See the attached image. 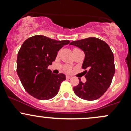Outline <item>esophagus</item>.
<instances>
[{
  "label": "esophagus",
  "mask_w": 131,
  "mask_h": 131,
  "mask_svg": "<svg viewBox=\"0 0 131 131\" xmlns=\"http://www.w3.org/2000/svg\"><path fill=\"white\" fill-rule=\"evenodd\" d=\"M71 78V77L69 76V75H67V76H66V78H67V79H70V78Z\"/></svg>",
  "instance_id": "34e87169"
}]
</instances>
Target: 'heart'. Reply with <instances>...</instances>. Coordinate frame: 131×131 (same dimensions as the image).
<instances>
[{"mask_svg": "<svg viewBox=\"0 0 131 131\" xmlns=\"http://www.w3.org/2000/svg\"><path fill=\"white\" fill-rule=\"evenodd\" d=\"M74 49H77V48H74ZM63 70L66 72H69V71H71V67L70 66L65 65L64 67H63Z\"/></svg>", "mask_w": 131, "mask_h": 131, "instance_id": "obj_1", "label": "heart"}]
</instances>
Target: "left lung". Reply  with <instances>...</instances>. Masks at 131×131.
Returning a JSON list of instances; mask_svg holds the SVG:
<instances>
[{
	"mask_svg": "<svg viewBox=\"0 0 131 131\" xmlns=\"http://www.w3.org/2000/svg\"><path fill=\"white\" fill-rule=\"evenodd\" d=\"M70 45L80 48L85 53L82 68L86 82L79 78V84L73 87L74 93L80 99L95 100L104 94L112 83L115 73L114 54L105 41L97 38L73 41Z\"/></svg>",
	"mask_w": 131,
	"mask_h": 131,
	"instance_id": "left-lung-1",
	"label": "left lung"
}]
</instances>
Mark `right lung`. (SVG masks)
I'll return each mask as SVG.
<instances>
[{"label": "right lung", "mask_w": 131, "mask_h": 131, "mask_svg": "<svg viewBox=\"0 0 131 131\" xmlns=\"http://www.w3.org/2000/svg\"><path fill=\"white\" fill-rule=\"evenodd\" d=\"M69 42L42 35L34 36L23 42L17 54V73L29 94L41 100H49L58 94L65 75L53 74L48 67L55 60L58 51Z\"/></svg>", "instance_id": "1"}]
</instances>
